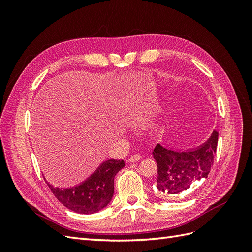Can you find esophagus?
I'll use <instances>...</instances> for the list:
<instances>
[{
	"label": "esophagus",
	"instance_id": "34e87169",
	"mask_svg": "<svg viewBox=\"0 0 252 252\" xmlns=\"http://www.w3.org/2000/svg\"><path fill=\"white\" fill-rule=\"evenodd\" d=\"M141 158H141L140 155H133V156H131L130 158H129L127 159V162H128V163H134V162L140 161Z\"/></svg>",
	"mask_w": 252,
	"mask_h": 252
}]
</instances>
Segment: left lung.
Segmentation results:
<instances>
[{"label":"left lung","instance_id":"1","mask_svg":"<svg viewBox=\"0 0 252 252\" xmlns=\"http://www.w3.org/2000/svg\"><path fill=\"white\" fill-rule=\"evenodd\" d=\"M219 132L213 130L201 146L188 150H173L157 144L152 155L158 164L157 188L162 195L186 191L195 182L207 179L218 147Z\"/></svg>","mask_w":252,"mask_h":252}]
</instances>
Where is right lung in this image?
<instances>
[{
    "mask_svg": "<svg viewBox=\"0 0 252 252\" xmlns=\"http://www.w3.org/2000/svg\"><path fill=\"white\" fill-rule=\"evenodd\" d=\"M124 166L123 159H107L86 181L70 188L53 187L44 180L65 207L81 215H90L101 211L110 203L114 192V177Z\"/></svg>",
    "mask_w": 252,
    "mask_h": 252,
    "instance_id": "1",
    "label": "right lung"
}]
</instances>
